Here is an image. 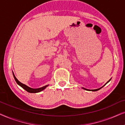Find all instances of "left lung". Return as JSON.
<instances>
[{
  "label": "left lung",
  "mask_w": 125,
  "mask_h": 125,
  "mask_svg": "<svg viewBox=\"0 0 125 125\" xmlns=\"http://www.w3.org/2000/svg\"><path fill=\"white\" fill-rule=\"evenodd\" d=\"M110 80H111V79H110V80H109V81H107V82L106 83V84H104V86H105V85H106V84H107L108 82H110ZM104 86H102V87H104ZM102 87H100V88H99V89H94V90H89V89H85V88H83V87H82V89H84V90H90V91H98V90H99V89H101V88H102Z\"/></svg>",
  "instance_id": "left-lung-1"
}]
</instances>
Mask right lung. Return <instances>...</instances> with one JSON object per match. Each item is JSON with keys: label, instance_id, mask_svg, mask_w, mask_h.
<instances>
[{"label": "right lung", "instance_id": "right-lung-1", "mask_svg": "<svg viewBox=\"0 0 125 125\" xmlns=\"http://www.w3.org/2000/svg\"><path fill=\"white\" fill-rule=\"evenodd\" d=\"M12 74H13V76H14V78L16 82L17 83V84L18 85H19L21 87L23 88V89H24L25 90L27 91V92L29 93H39V92H41L43 90H44L46 89V87H47L48 86H49V84H47V85H46L44 86H43V87H40V88H38V89H33V88H31L29 87V86H27L26 84L22 83H21V82H19V81L17 79V78L15 77V75L14 74V73H13L12 71Z\"/></svg>", "mask_w": 125, "mask_h": 125}]
</instances>
